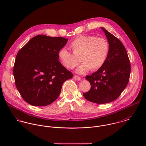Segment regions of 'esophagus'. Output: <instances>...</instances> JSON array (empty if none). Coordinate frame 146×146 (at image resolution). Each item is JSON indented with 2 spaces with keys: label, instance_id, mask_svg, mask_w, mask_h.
<instances>
[{
  "label": "esophagus",
  "instance_id": "1",
  "mask_svg": "<svg viewBox=\"0 0 146 146\" xmlns=\"http://www.w3.org/2000/svg\"><path fill=\"white\" fill-rule=\"evenodd\" d=\"M74 79L76 80H81V78L79 76H77V75H75L74 76Z\"/></svg>",
  "mask_w": 146,
  "mask_h": 146
}]
</instances>
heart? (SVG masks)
I'll use <instances>...</instances> for the list:
<instances>
[{"mask_svg":"<svg viewBox=\"0 0 146 146\" xmlns=\"http://www.w3.org/2000/svg\"><path fill=\"white\" fill-rule=\"evenodd\" d=\"M70 47L73 53L64 48L60 49L58 57L65 68L72 70L79 63L78 57L83 63L76 69L78 74H84L90 69L93 71L101 68L106 62L109 52L110 44L104 38L93 35H80L70 42Z\"/></svg>","mask_w":146,"mask_h":146,"instance_id":"heart-1","label":"heart"}]
</instances>
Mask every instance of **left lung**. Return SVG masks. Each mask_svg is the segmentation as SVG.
<instances>
[{
  "instance_id": "8db88e82",
  "label": "left lung",
  "mask_w": 146,
  "mask_h": 146,
  "mask_svg": "<svg viewBox=\"0 0 146 146\" xmlns=\"http://www.w3.org/2000/svg\"><path fill=\"white\" fill-rule=\"evenodd\" d=\"M101 29L109 42L110 52L104 66L85 77L91 88L83 96L90 102L104 104L115 101L120 96L129 82L131 68L123 43L104 27Z\"/></svg>"
}]
</instances>
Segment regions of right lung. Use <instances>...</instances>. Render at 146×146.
Segmentation results:
<instances>
[{"instance_id": "right-lung-1", "label": "right lung", "mask_w": 146, "mask_h": 146, "mask_svg": "<svg viewBox=\"0 0 146 146\" xmlns=\"http://www.w3.org/2000/svg\"><path fill=\"white\" fill-rule=\"evenodd\" d=\"M68 39L44 35L34 36L18 52L13 67L17 90L34 106H45L58 97L62 84L72 78L58 61V52Z\"/></svg>"}]
</instances>
